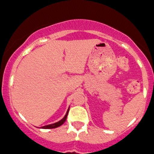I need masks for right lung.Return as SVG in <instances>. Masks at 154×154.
Instances as JSON below:
<instances>
[{
    "mask_svg": "<svg viewBox=\"0 0 154 154\" xmlns=\"http://www.w3.org/2000/svg\"><path fill=\"white\" fill-rule=\"evenodd\" d=\"M68 112H69V108H68V110H67V113H66V115H65L64 117H63L62 120H60V121L57 122V123H55V124H49V125H47V126H44V127H42V129H53V128H56V127H60V126H61L62 124H63V123L66 121V119H67V117Z\"/></svg>",
    "mask_w": 154,
    "mask_h": 154,
    "instance_id": "add662e5",
    "label": "right lung"
}]
</instances>
